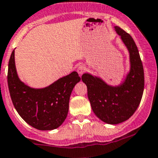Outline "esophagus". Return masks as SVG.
I'll list each match as a JSON object with an SVG mask.
<instances>
[{
    "mask_svg": "<svg viewBox=\"0 0 158 158\" xmlns=\"http://www.w3.org/2000/svg\"><path fill=\"white\" fill-rule=\"evenodd\" d=\"M85 70H86V68H85V66L80 65V66H78V67H77V73H79V74L81 75L82 73H83L85 71Z\"/></svg>",
    "mask_w": 158,
    "mask_h": 158,
    "instance_id": "obj_1",
    "label": "esophagus"
}]
</instances>
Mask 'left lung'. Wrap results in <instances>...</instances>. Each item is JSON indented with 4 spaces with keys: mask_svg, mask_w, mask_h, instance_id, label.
Listing matches in <instances>:
<instances>
[{
    "mask_svg": "<svg viewBox=\"0 0 158 158\" xmlns=\"http://www.w3.org/2000/svg\"><path fill=\"white\" fill-rule=\"evenodd\" d=\"M114 28L130 55V70L124 80L119 85H112L91 73H85L81 77L88 88V97L94 113L102 122L112 125L125 122L133 115L144 88L143 67L134 40L119 27Z\"/></svg>",
    "mask_w": 158,
    "mask_h": 158,
    "instance_id": "1",
    "label": "left lung"
}]
</instances>
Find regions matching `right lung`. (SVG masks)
Here are the masks:
<instances>
[{"label": "right lung", "instance_id": "obj_1", "mask_svg": "<svg viewBox=\"0 0 158 158\" xmlns=\"http://www.w3.org/2000/svg\"><path fill=\"white\" fill-rule=\"evenodd\" d=\"M80 81L78 73L73 71L47 87L31 88L20 80L16 70L15 49L11 52L7 72L10 98L19 115L37 130H52L62 125L68 113L70 94Z\"/></svg>", "mask_w": 158, "mask_h": 158}]
</instances>
